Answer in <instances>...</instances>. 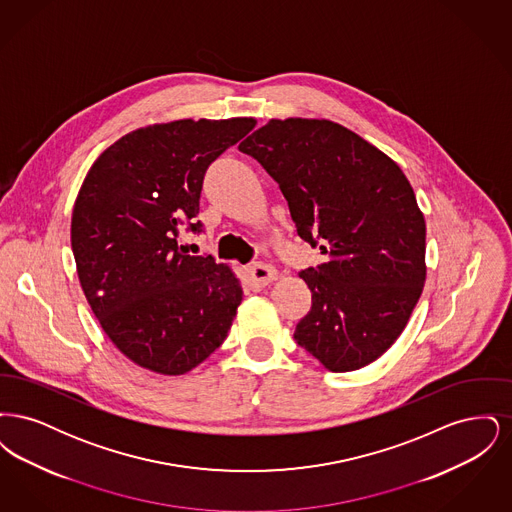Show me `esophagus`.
Wrapping results in <instances>:
<instances>
[{
	"instance_id": "obj_1",
	"label": "esophagus",
	"mask_w": 512,
	"mask_h": 512,
	"mask_svg": "<svg viewBox=\"0 0 512 512\" xmlns=\"http://www.w3.org/2000/svg\"><path fill=\"white\" fill-rule=\"evenodd\" d=\"M247 278L253 286L263 288L276 278V268L265 265V263H255V265L247 267Z\"/></svg>"
}]
</instances>
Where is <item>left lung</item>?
Wrapping results in <instances>:
<instances>
[{"instance_id": "left-lung-1", "label": "left lung", "mask_w": 512, "mask_h": 512, "mask_svg": "<svg viewBox=\"0 0 512 512\" xmlns=\"http://www.w3.org/2000/svg\"><path fill=\"white\" fill-rule=\"evenodd\" d=\"M278 182L297 234L328 261L299 278L313 293L295 341L332 372L384 355L426 280V222L399 165L326 119H272L240 144Z\"/></svg>"}]
</instances>
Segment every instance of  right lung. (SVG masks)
Masks as SVG:
<instances>
[{"mask_svg": "<svg viewBox=\"0 0 512 512\" xmlns=\"http://www.w3.org/2000/svg\"><path fill=\"white\" fill-rule=\"evenodd\" d=\"M255 119H182L138 128L86 174L71 220L76 272L103 332L132 363L180 376L226 338L242 286L211 255H186L180 226L201 232L209 165Z\"/></svg>", "mask_w": 512, "mask_h": 512, "instance_id": "right-lung-1", "label": "right lung"}]
</instances>
